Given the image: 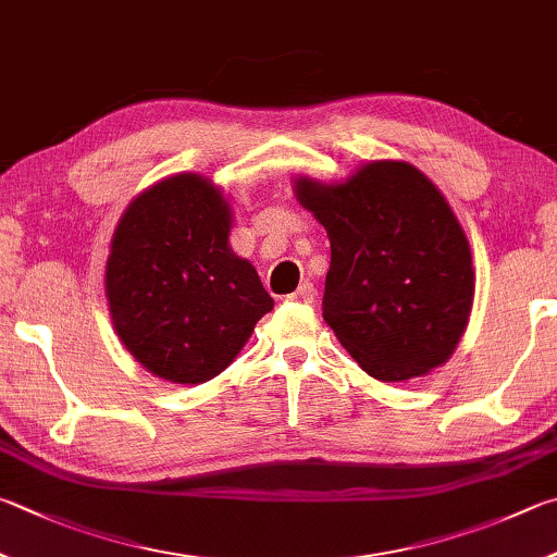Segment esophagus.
Wrapping results in <instances>:
<instances>
[{"mask_svg":"<svg viewBox=\"0 0 557 557\" xmlns=\"http://www.w3.org/2000/svg\"><path fill=\"white\" fill-rule=\"evenodd\" d=\"M292 301H299V305H311L313 299H317V287L311 285V282H305L297 292H292L289 295Z\"/></svg>","mask_w":557,"mask_h":557,"instance_id":"obj_1","label":"esophagus"}]
</instances>
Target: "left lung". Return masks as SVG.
<instances>
[{"mask_svg": "<svg viewBox=\"0 0 557 557\" xmlns=\"http://www.w3.org/2000/svg\"><path fill=\"white\" fill-rule=\"evenodd\" d=\"M297 199L331 240L323 321L382 382L446 362L468 326V238L436 185L409 163L377 160L341 185L297 180Z\"/></svg>", "mask_w": 557, "mask_h": 557, "instance_id": "left-lung-1", "label": "left lung"}]
</instances>
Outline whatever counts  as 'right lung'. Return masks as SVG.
I'll list each match as a JSON object with an SVG mask.
<instances>
[{"mask_svg": "<svg viewBox=\"0 0 557 557\" xmlns=\"http://www.w3.org/2000/svg\"><path fill=\"white\" fill-rule=\"evenodd\" d=\"M228 231L221 191L191 173L158 182L121 216L107 260L109 311L153 375L216 377L275 305L256 268L228 248Z\"/></svg>", "mask_w": 557, "mask_h": 557, "instance_id": "add662e5", "label": "right lung"}]
</instances>
